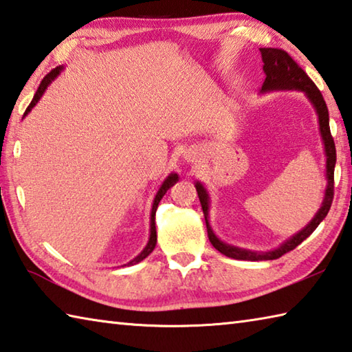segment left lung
<instances>
[{
  "mask_svg": "<svg viewBox=\"0 0 352 352\" xmlns=\"http://www.w3.org/2000/svg\"><path fill=\"white\" fill-rule=\"evenodd\" d=\"M262 61H263V72H265V81L262 84L261 91H273V90H300L303 91L307 98L314 105L316 113L319 116V127H320V135L322 141L324 145V155H327V190H324V197L322 202V207L317 211L316 216L311 219V222L300 230L299 233L289 237L287 242H283L279 248L273 251H251V250H243L233 247V245H228L222 242L219 239L213 230L210 227L208 222V207H210V197L207 190H205L201 182H196V191L199 196V201L202 205V211L205 216V223H207V233L208 239L213 247L221 251L222 254L231 258H239V261H274V258H279L288 251L294 250L297 245H300L305 239L309 237L311 233L319 227V223L327 217L328 211L331 208V204H333L334 197V167H336V145L334 139L331 136L329 130V115H328V107L327 102L320 94V90L316 87V84L311 81L309 76L302 70L300 65L291 58L287 52L282 49H273V47H265L261 49Z\"/></svg>",
  "mask_w": 352,
  "mask_h": 352,
  "instance_id": "1",
  "label": "left lung"
}]
</instances>
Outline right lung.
Returning a JSON list of instances; mask_svg holds the SVG:
<instances>
[{
    "mask_svg": "<svg viewBox=\"0 0 352 352\" xmlns=\"http://www.w3.org/2000/svg\"><path fill=\"white\" fill-rule=\"evenodd\" d=\"M61 70H63V67L61 65H59V67H56V69H53L50 73H47V75L44 76V79L41 81V84H39V87H38V90H36V94H35V96H33V99H32V102L29 104V107H28V110H25V113H24V116L29 113V111L35 107L36 105V102L39 101V99H41V96H43V94L45 91V89L49 87L50 85V82L53 81V79H55L59 73H61ZM179 181V177H177V175L176 173H171L167 179H165V181L162 182V185H161V188L157 190V193H156V196H155V201H153V207H151V214H150V239H148V242H147V245H145V248L141 251V253H139L133 261H130L127 265H135V263H138V262H141V261H144L145 257H147L151 251L155 250V247H156V241H157V236H156V223H155V216H156V210H157V205H159V202H161V199L164 197V195L167 193V190L170 188V187H173V185L176 184Z\"/></svg>",
    "mask_w": 352,
    "mask_h": 352,
    "instance_id": "obj_1",
    "label": "right lung"
}]
</instances>
